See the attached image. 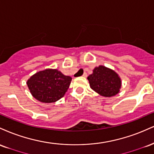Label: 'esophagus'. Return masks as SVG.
Listing matches in <instances>:
<instances>
[{"label":"esophagus","instance_id":"34e87169","mask_svg":"<svg viewBox=\"0 0 154 154\" xmlns=\"http://www.w3.org/2000/svg\"><path fill=\"white\" fill-rule=\"evenodd\" d=\"M83 76L85 77V78L87 77V73H84V74H83Z\"/></svg>","mask_w":154,"mask_h":154}]
</instances>
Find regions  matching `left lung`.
Here are the masks:
<instances>
[{"instance_id":"8db88e82","label":"left lung","mask_w":154,"mask_h":154,"mask_svg":"<svg viewBox=\"0 0 154 154\" xmlns=\"http://www.w3.org/2000/svg\"><path fill=\"white\" fill-rule=\"evenodd\" d=\"M87 79L92 89L103 97L116 95L121 87V80L118 75L105 66L95 68L93 73Z\"/></svg>"}]
</instances>
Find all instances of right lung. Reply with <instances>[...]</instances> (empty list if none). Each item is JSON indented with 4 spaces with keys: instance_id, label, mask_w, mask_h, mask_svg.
<instances>
[{
    "instance_id": "1",
    "label": "right lung",
    "mask_w": 154,
    "mask_h": 154,
    "mask_svg": "<svg viewBox=\"0 0 154 154\" xmlns=\"http://www.w3.org/2000/svg\"><path fill=\"white\" fill-rule=\"evenodd\" d=\"M71 80V77L57 70L46 69L32 75L27 85L34 98L42 102L52 103L64 96Z\"/></svg>"
}]
</instances>
